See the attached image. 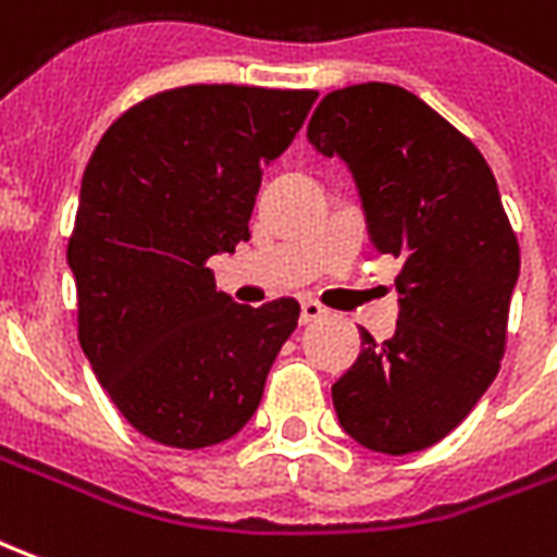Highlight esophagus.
Segmentation results:
<instances>
[{
  "label": "esophagus",
  "mask_w": 557,
  "mask_h": 557,
  "mask_svg": "<svg viewBox=\"0 0 557 557\" xmlns=\"http://www.w3.org/2000/svg\"><path fill=\"white\" fill-rule=\"evenodd\" d=\"M327 310L319 301H304L301 304V322L304 325H310V322H319V319H325Z\"/></svg>",
  "instance_id": "34e87169"
}]
</instances>
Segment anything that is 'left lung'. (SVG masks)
Masks as SVG:
<instances>
[{
	"label": "left lung",
	"mask_w": 557,
	"mask_h": 557,
	"mask_svg": "<svg viewBox=\"0 0 557 557\" xmlns=\"http://www.w3.org/2000/svg\"><path fill=\"white\" fill-rule=\"evenodd\" d=\"M307 137L349 163L373 244L403 262L397 331L385 343L363 331L334 409L363 447L414 454L454 432L498 375L516 232L474 143L399 86L327 91Z\"/></svg>",
	"instance_id": "8db88e82"
}]
</instances>
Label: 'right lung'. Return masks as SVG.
<instances>
[{"label": "right lung", "instance_id": "obj_1", "mask_svg": "<svg viewBox=\"0 0 557 557\" xmlns=\"http://www.w3.org/2000/svg\"><path fill=\"white\" fill-rule=\"evenodd\" d=\"M313 89L196 83L148 95L91 151L67 265L77 337L122 418L166 447H211L259 409L301 307L235 304L208 259L250 238L262 166Z\"/></svg>", "mask_w": 557, "mask_h": 557}]
</instances>
